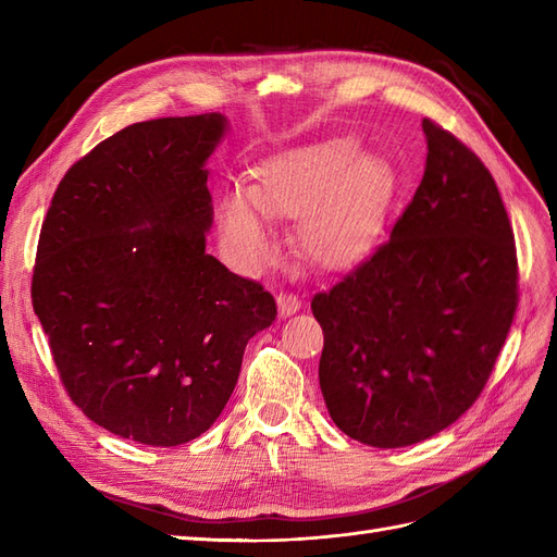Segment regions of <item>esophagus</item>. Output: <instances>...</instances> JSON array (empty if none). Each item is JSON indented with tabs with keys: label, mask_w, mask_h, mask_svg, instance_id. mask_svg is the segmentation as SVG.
I'll use <instances>...</instances> for the list:
<instances>
[{
	"label": "esophagus",
	"mask_w": 557,
	"mask_h": 557,
	"mask_svg": "<svg viewBox=\"0 0 557 557\" xmlns=\"http://www.w3.org/2000/svg\"><path fill=\"white\" fill-rule=\"evenodd\" d=\"M278 313L281 315H293L299 309V297L293 293H278Z\"/></svg>",
	"instance_id": "34e87169"
}]
</instances>
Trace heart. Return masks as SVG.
<instances>
[{
	"mask_svg": "<svg viewBox=\"0 0 557 557\" xmlns=\"http://www.w3.org/2000/svg\"><path fill=\"white\" fill-rule=\"evenodd\" d=\"M391 195L393 174L381 160L362 158L356 141L330 139L267 160L250 190H227L223 237L242 264L262 267L276 256L269 215L288 218L315 262L342 267L372 239Z\"/></svg>",
	"mask_w": 557,
	"mask_h": 557,
	"instance_id": "heart-1",
	"label": "heart"
}]
</instances>
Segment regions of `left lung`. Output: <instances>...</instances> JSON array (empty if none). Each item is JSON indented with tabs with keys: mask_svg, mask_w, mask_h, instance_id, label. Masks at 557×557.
Segmentation results:
<instances>
[{
	"mask_svg": "<svg viewBox=\"0 0 557 557\" xmlns=\"http://www.w3.org/2000/svg\"><path fill=\"white\" fill-rule=\"evenodd\" d=\"M428 164L391 237L311 311L325 344L320 391L350 440H430L479 399L518 307L513 227L493 174L423 121Z\"/></svg>",
	"mask_w": 557,
	"mask_h": 557,
	"instance_id": "left-lung-1",
	"label": "left lung"
}]
</instances>
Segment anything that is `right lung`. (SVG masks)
Instances as JSON below:
<instances>
[{
    "label": "right lung",
    "mask_w": 557,
    "mask_h": 557,
    "mask_svg": "<svg viewBox=\"0 0 557 557\" xmlns=\"http://www.w3.org/2000/svg\"><path fill=\"white\" fill-rule=\"evenodd\" d=\"M221 113L134 123L70 166L44 218L32 307L60 381L97 425L146 446L207 432L274 295L207 252L205 162Z\"/></svg>",
    "instance_id": "1"
}]
</instances>
